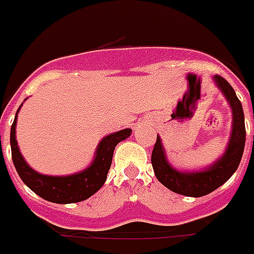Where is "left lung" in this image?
I'll return each mask as SVG.
<instances>
[{
	"label": "left lung",
	"instance_id": "left-lung-1",
	"mask_svg": "<svg viewBox=\"0 0 254 254\" xmlns=\"http://www.w3.org/2000/svg\"><path fill=\"white\" fill-rule=\"evenodd\" d=\"M215 85L224 93L225 99L232 108V132L228 146L220 159L199 171H179L170 165L166 156L161 136L156 138L151 154V163L156 178L171 191L186 197H203L228 181L236 173L243 158L245 148V118L241 102L232 88V85L221 76L213 77Z\"/></svg>",
	"mask_w": 254,
	"mask_h": 254
}]
</instances>
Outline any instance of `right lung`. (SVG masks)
Instances as JSON below:
<instances>
[{
    "instance_id": "obj_1",
    "label": "right lung",
    "mask_w": 254,
    "mask_h": 254,
    "mask_svg": "<svg viewBox=\"0 0 254 254\" xmlns=\"http://www.w3.org/2000/svg\"><path fill=\"white\" fill-rule=\"evenodd\" d=\"M20 108L17 110V114ZM17 114L10 128L11 159L14 167L22 182L32 191L53 203L64 205L81 202L98 191L106 182L116 144L128 138L132 132L131 128H125L104 136L98 144L93 161L83 171L70 175H45L33 170L21 154L16 139Z\"/></svg>"
}]
</instances>
